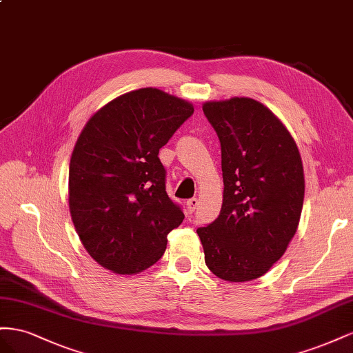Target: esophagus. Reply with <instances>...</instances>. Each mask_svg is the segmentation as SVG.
<instances>
[{"label":"esophagus","mask_w":353,"mask_h":353,"mask_svg":"<svg viewBox=\"0 0 353 353\" xmlns=\"http://www.w3.org/2000/svg\"><path fill=\"white\" fill-rule=\"evenodd\" d=\"M198 204H199V201H198V198H190V199H188V203H186V205H188V211L190 214L194 213V211L196 210V207H198Z\"/></svg>","instance_id":"esophagus-1"}]
</instances>
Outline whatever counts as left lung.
Returning <instances> with one entry per match:
<instances>
[{
    "label": "left lung",
    "instance_id": "obj_1",
    "mask_svg": "<svg viewBox=\"0 0 353 353\" xmlns=\"http://www.w3.org/2000/svg\"><path fill=\"white\" fill-rule=\"evenodd\" d=\"M203 110L221 146L223 204L196 234L220 279L260 278L293 239L305 198L299 148L281 119L250 97L211 100Z\"/></svg>",
    "mask_w": 353,
    "mask_h": 353
}]
</instances>
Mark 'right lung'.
<instances>
[{
    "instance_id": "add662e5",
    "label": "right lung",
    "mask_w": 353,
    "mask_h": 353,
    "mask_svg": "<svg viewBox=\"0 0 353 353\" xmlns=\"http://www.w3.org/2000/svg\"><path fill=\"white\" fill-rule=\"evenodd\" d=\"M194 105L154 87L110 100L87 121L69 164V211L87 253L119 275L163 257L185 214L158 158Z\"/></svg>"
}]
</instances>
